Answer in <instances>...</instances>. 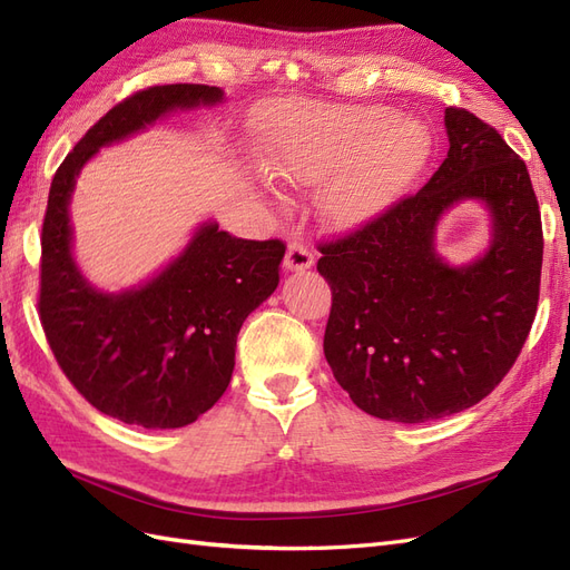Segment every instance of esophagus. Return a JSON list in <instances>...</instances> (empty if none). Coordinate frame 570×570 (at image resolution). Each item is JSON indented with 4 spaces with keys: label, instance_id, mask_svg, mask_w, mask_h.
Returning a JSON list of instances; mask_svg holds the SVG:
<instances>
[{
    "label": "esophagus",
    "instance_id": "esophagus-1",
    "mask_svg": "<svg viewBox=\"0 0 570 570\" xmlns=\"http://www.w3.org/2000/svg\"><path fill=\"white\" fill-rule=\"evenodd\" d=\"M314 264V252L302 243H289L285 254V268L287 271H306Z\"/></svg>",
    "mask_w": 570,
    "mask_h": 570
}]
</instances>
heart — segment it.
Returning a JSON list of instances; mask_svg holds the SVG:
<instances>
[{
	"label": "heart",
	"mask_w": 570,
	"mask_h": 570,
	"mask_svg": "<svg viewBox=\"0 0 570 570\" xmlns=\"http://www.w3.org/2000/svg\"><path fill=\"white\" fill-rule=\"evenodd\" d=\"M430 137L387 107L287 101L266 124V170L287 185H318V212L337 228L381 216L421 174Z\"/></svg>",
	"instance_id": "obj_1"
}]
</instances>
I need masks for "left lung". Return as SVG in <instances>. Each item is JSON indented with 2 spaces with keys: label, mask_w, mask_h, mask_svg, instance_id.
<instances>
[{
  "label": "left lung",
  "mask_w": 570,
  "mask_h": 570,
  "mask_svg": "<svg viewBox=\"0 0 570 570\" xmlns=\"http://www.w3.org/2000/svg\"><path fill=\"white\" fill-rule=\"evenodd\" d=\"M444 126L450 151L416 195L318 245L333 292L325 358L383 421L423 423L485 400L538 314L544 239L525 161L471 111L446 107ZM463 198L489 206L493 245L456 269L434 252V228Z\"/></svg>",
  "instance_id": "left-lung-1"
}]
</instances>
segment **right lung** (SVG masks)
I'll return each instance as SVG.
<instances>
[{
    "mask_svg": "<svg viewBox=\"0 0 570 570\" xmlns=\"http://www.w3.org/2000/svg\"><path fill=\"white\" fill-rule=\"evenodd\" d=\"M223 90L197 82L154 85L101 116L68 151L49 187L42 223L40 321L57 364L97 411L128 425L183 428L226 392L237 333L281 283L283 239H243L216 223L142 287L107 295L82 278L71 254L68 202L99 147Z\"/></svg>",
    "mask_w": 570,
    "mask_h": 570,
    "instance_id": "right-lung-1",
    "label": "right lung"
}]
</instances>
